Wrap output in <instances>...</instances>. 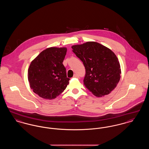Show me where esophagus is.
Segmentation results:
<instances>
[{
    "instance_id": "obj_1",
    "label": "esophagus",
    "mask_w": 149,
    "mask_h": 149,
    "mask_svg": "<svg viewBox=\"0 0 149 149\" xmlns=\"http://www.w3.org/2000/svg\"><path fill=\"white\" fill-rule=\"evenodd\" d=\"M73 77H74V78H79V76H78L77 74H74Z\"/></svg>"
}]
</instances>
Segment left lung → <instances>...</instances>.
<instances>
[{
    "mask_svg": "<svg viewBox=\"0 0 149 149\" xmlns=\"http://www.w3.org/2000/svg\"><path fill=\"white\" fill-rule=\"evenodd\" d=\"M72 52L85 66L84 84L95 96L108 95L118 84L120 64L113 52L96 42L72 46Z\"/></svg>",
    "mask_w": 149,
    "mask_h": 149,
    "instance_id": "obj_1",
    "label": "left lung"
}]
</instances>
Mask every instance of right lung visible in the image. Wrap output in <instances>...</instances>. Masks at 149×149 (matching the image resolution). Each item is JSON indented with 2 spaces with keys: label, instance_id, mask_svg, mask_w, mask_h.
<instances>
[{
  "label": "right lung",
  "instance_id": "1",
  "mask_svg": "<svg viewBox=\"0 0 149 149\" xmlns=\"http://www.w3.org/2000/svg\"><path fill=\"white\" fill-rule=\"evenodd\" d=\"M66 51V47H49L31 63L28 70L29 86L43 99H55L69 83L63 64Z\"/></svg>",
  "mask_w": 149,
  "mask_h": 149
}]
</instances>
